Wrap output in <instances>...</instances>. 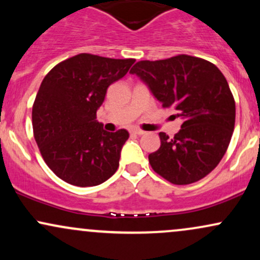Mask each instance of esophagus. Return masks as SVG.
Instances as JSON below:
<instances>
[{
  "label": "esophagus",
  "mask_w": 260,
  "mask_h": 260,
  "mask_svg": "<svg viewBox=\"0 0 260 260\" xmlns=\"http://www.w3.org/2000/svg\"><path fill=\"white\" fill-rule=\"evenodd\" d=\"M132 134H138V136H143V134H144L145 132L144 131H142V129H139V128H132V129L129 131Z\"/></svg>",
  "instance_id": "esophagus-1"
}]
</instances>
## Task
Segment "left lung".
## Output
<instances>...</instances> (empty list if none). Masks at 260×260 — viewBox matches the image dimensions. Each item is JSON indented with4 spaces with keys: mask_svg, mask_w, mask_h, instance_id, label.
<instances>
[{
    "mask_svg": "<svg viewBox=\"0 0 260 260\" xmlns=\"http://www.w3.org/2000/svg\"><path fill=\"white\" fill-rule=\"evenodd\" d=\"M129 73L149 86L162 107L183 118L174 138L159 133L160 148L149 154L154 171L174 184L193 183L210 174L228 150L235 128V99L221 71L207 59L177 55L139 61Z\"/></svg>",
    "mask_w": 260,
    "mask_h": 260,
    "instance_id": "8db88e82",
    "label": "left lung"
}]
</instances>
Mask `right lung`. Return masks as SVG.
I'll list each match as a JSON object with an SVG mask.
<instances>
[{"instance_id":"1","label":"right lung","mask_w":260,"mask_h":260,"mask_svg":"<svg viewBox=\"0 0 260 260\" xmlns=\"http://www.w3.org/2000/svg\"><path fill=\"white\" fill-rule=\"evenodd\" d=\"M134 61L79 53L45 76L32 105L34 138L46 165L67 183L98 186L117 171L129 133L104 131L96 111Z\"/></svg>"}]
</instances>
